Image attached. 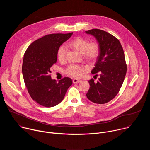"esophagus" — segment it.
Instances as JSON below:
<instances>
[{
    "mask_svg": "<svg viewBox=\"0 0 150 150\" xmlns=\"http://www.w3.org/2000/svg\"><path fill=\"white\" fill-rule=\"evenodd\" d=\"M72 81H73V83H78V82H81V80L78 79H74Z\"/></svg>",
    "mask_w": 150,
    "mask_h": 150,
    "instance_id": "1",
    "label": "esophagus"
}]
</instances>
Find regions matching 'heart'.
<instances>
[{
    "label": "heart",
    "mask_w": 150,
    "mask_h": 150,
    "mask_svg": "<svg viewBox=\"0 0 150 150\" xmlns=\"http://www.w3.org/2000/svg\"><path fill=\"white\" fill-rule=\"evenodd\" d=\"M69 46L82 53L83 57L88 61L94 60L99 54V45L96 41L88 42L84 38L76 37L69 42ZM67 53V48L64 46H61L57 51L58 60L61 62H65ZM88 69V67L87 66L71 65L65 69V73L74 78H80Z\"/></svg>",
    "instance_id": "b5f03b06"
}]
</instances>
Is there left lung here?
I'll return each mask as SVG.
<instances>
[{
    "instance_id": "obj_1",
    "label": "left lung",
    "mask_w": 150,
    "mask_h": 150,
    "mask_svg": "<svg viewBox=\"0 0 150 150\" xmlns=\"http://www.w3.org/2000/svg\"><path fill=\"white\" fill-rule=\"evenodd\" d=\"M97 39L99 54L91 73L100 75L97 83L88 81L90 87L86 96L97 104H105L118 94L123 84L126 71L124 52L119 40L110 33L100 29L85 31Z\"/></svg>"
}]
</instances>
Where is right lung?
Here are the masks:
<instances>
[{
    "label": "right lung",
    "instance_id": "add662e5",
    "mask_svg": "<svg viewBox=\"0 0 150 150\" xmlns=\"http://www.w3.org/2000/svg\"><path fill=\"white\" fill-rule=\"evenodd\" d=\"M72 34L46 35L33 42L25 52L22 67L24 82L31 98L41 105L51 108L60 103L72 84L70 78L57 82L50 75L59 48Z\"/></svg>",
    "mask_w": 150,
    "mask_h": 150
}]
</instances>
